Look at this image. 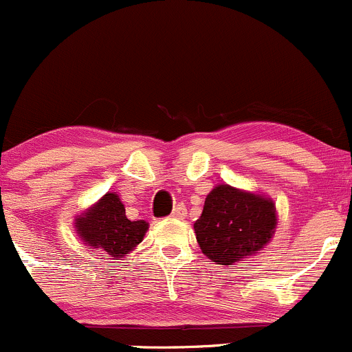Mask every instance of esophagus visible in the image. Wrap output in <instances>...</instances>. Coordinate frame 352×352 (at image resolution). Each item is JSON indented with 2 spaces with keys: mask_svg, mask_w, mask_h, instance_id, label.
I'll list each match as a JSON object with an SVG mask.
<instances>
[{
  "mask_svg": "<svg viewBox=\"0 0 352 352\" xmlns=\"http://www.w3.org/2000/svg\"><path fill=\"white\" fill-rule=\"evenodd\" d=\"M171 217L173 218H184L186 217V208H184V205H177L175 210H173V213H171Z\"/></svg>",
  "mask_w": 352,
  "mask_h": 352,
  "instance_id": "1",
  "label": "esophagus"
}]
</instances>
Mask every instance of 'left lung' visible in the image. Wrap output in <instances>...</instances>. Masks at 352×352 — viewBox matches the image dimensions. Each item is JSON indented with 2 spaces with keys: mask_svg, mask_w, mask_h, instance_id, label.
Segmentation results:
<instances>
[{
  "mask_svg": "<svg viewBox=\"0 0 352 352\" xmlns=\"http://www.w3.org/2000/svg\"><path fill=\"white\" fill-rule=\"evenodd\" d=\"M277 226L274 201L258 192L218 184L195 223L199 248L218 265H233L260 253Z\"/></svg>",
  "mask_w": 352,
  "mask_h": 352,
  "instance_id": "1",
  "label": "left lung"
}]
</instances>
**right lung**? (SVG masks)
<instances>
[{
	"instance_id": "right-lung-1",
	"label": "right lung",
	"mask_w": 352,
	"mask_h": 352,
	"mask_svg": "<svg viewBox=\"0 0 352 352\" xmlns=\"http://www.w3.org/2000/svg\"><path fill=\"white\" fill-rule=\"evenodd\" d=\"M149 225L144 220L131 221L116 192H107L85 213L75 218V232L85 245L104 252V256L120 260L144 238Z\"/></svg>"
}]
</instances>
